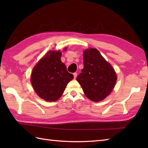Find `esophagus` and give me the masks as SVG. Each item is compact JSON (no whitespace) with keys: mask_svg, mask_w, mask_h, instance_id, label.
<instances>
[{"mask_svg":"<svg viewBox=\"0 0 148 148\" xmlns=\"http://www.w3.org/2000/svg\"><path fill=\"white\" fill-rule=\"evenodd\" d=\"M73 75H74V79H76V77H77V73H76V72H74V73L73 74Z\"/></svg>","mask_w":148,"mask_h":148,"instance_id":"esophagus-1","label":"esophagus"}]
</instances>
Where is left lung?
Instances as JSON below:
<instances>
[{
    "instance_id": "left-lung-1",
    "label": "left lung",
    "mask_w": 148,
    "mask_h": 148,
    "mask_svg": "<svg viewBox=\"0 0 148 148\" xmlns=\"http://www.w3.org/2000/svg\"><path fill=\"white\" fill-rule=\"evenodd\" d=\"M84 68L76 79L87 98L99 102L108 97L114 88L117 76L111 65L95 48L83 52Z\"/></svg>"
}]
</instances>
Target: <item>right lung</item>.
<instances>
[{
  "label": "right lung",
  "mask_w": 148,
  "mask_h": 148,
  "mask_svg": "<svg viewBox=\"0 0 148 148\" xmlns=\"http://www.w3.org/2000/svg\"><path fill=\"white\" fill-rule=\"evenodd\" d=\"M67 48H65V50ZM60 51H49L34 67L31 83L36 93L46 101L55 102L60 97L74 76L62 63Z\"/></svg>",
  "instance_id": "1"
}]
</instances>
